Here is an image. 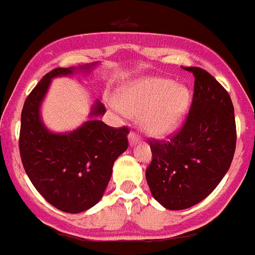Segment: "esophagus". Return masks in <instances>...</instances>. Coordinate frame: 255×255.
Segmentation results:
<instances>
[{
	"instance_id": "1",
	"label": "esophagus",
	"mask_w": 255,
	"mask_h": 255,
	"mask_svg": "<svg viewBox=\"0 0 255 255\" xmlns=\"http://www.w3.org/2000/svg\"><path fill=\"white\" fill-rule=\"evenodd\" d=\"M138 142H139V136L136 135L134 131H130V134H129V143H130V144H131V146H135Z\"/></svg>"
}]
</instances>
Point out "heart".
Returning a JSON list of instances; mask_svg holds the SVG:
<instances>
[{
    "instance_id": "b5f03b06",
    "label": "heart",
    "mask_w": 255,
    "mask_h": 255,
    "mask_svg": "<svg viewBox=\"0 0 255 255\" xmlns=\"http://www.w3.org/2000/svg\"><path fill=\"white\" fill-rule=\"evenodd\" d=\"M115 107L120 112L140 116V126L148 135L165 136L177 130L188 115L190 94L172 79L144 78L125 86Z\"/></svg>"
}]
</instances>
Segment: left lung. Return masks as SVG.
Returning a JSON list of instances; mask_svg holds the SVG:
<instances>
[{"label":"left lung","mask_w":255,"mask_h":255,"mask_svg":"<svg viewBox=\"0 0 255 255\" xmlns=\"http://www.w3.org/2000/svg\"><path fill=\"white\" fill-rule=\"evenodd\" d=\"M182 129L168 142L150 140L146 169L151 194L167 210H185L211 194L228 172L236 150L235 109L229 94L201 67Z\"/></svg>","instance_id":"obj_1"}]
</instances>
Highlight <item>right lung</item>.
I'll return each mask as SVG.
<instances>
[{
  "mask_svg": "<svg viewBox=\"0 0 255 255\" xmlns=\"http://www.w3.org/2000/svg\"><path fill=\"white\" fill-rule=\"evenodd\" d=\"M96 65L57 67L44 75L22 109L19 151L27 176L47 202L70 214L86 211L102 199L116 159L129 146V130L105 125L99 119L105 113L99 100L91 107L88 121L66 132L50 131L40 108L53 78L90 73Z\"/></svg>",
  "mask_w": 255,
  "mask_h": 255,
  "instance_id": "obj_1",
  "label": "right lung"
}]
</instances>
